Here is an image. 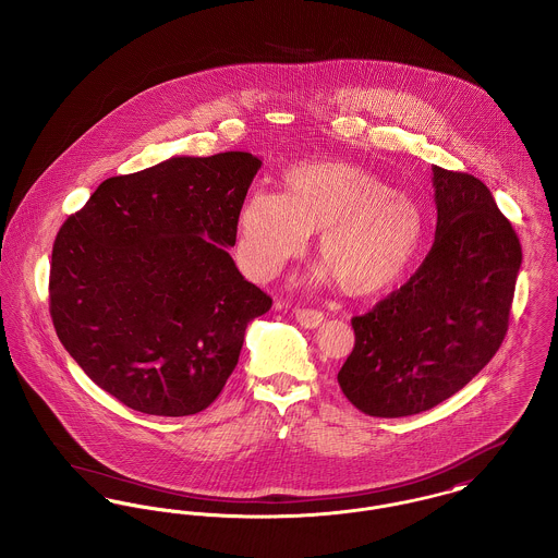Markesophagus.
Segmentation results:
<instances>
[{"mask_svg":"<svg viewBox=\"0 0 558 558\" xmlns=\"http://www.w3.org/2000/svg\"><path fill=\"white\" fill-rule=\"evenodd\" d=\"M295 318L296 323H299L301 327L316 328L323 325L325 314H323V312H318V310H301V307H296Z\"/></svg>","mask_w":558,"mask_h":558,"instance_id":"obj_1","label":"esophagus"}]
</instances>
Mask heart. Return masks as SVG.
Segmentation results:
<instances>
[{
    "mask_svg": "<svg viewBox=\"0 0 558 558\" xmlns=\"http://www.w3.org/2000/svg\"><path fill=\"white\" fill-rule=\"evenodd\" d=\"M287 194L257 190L238 217V253L257 278L276 276L318 231L325 265L350 295L390 289L417 253L424 219L415 199L364 166L303 162L284 174Z\"/></svg>",
    "mask_w": 558,
    "mask_h": 558,
    "instance_id": "1",
    "label": "heart"
}]
</instances>
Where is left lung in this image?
<instances>
[{"instance_id": "obj_1", "label": "left lung", "mask_w": 558, "mask_h": 558, "mask_svg": "<svg viewBox=\"0 0 558 558\" xmlns=\"http://www.w3.org/2000/svg\"><path fill=\"white\" fill-rule=\"evenodd\" d=\"M436 240L420 269L364 316L337 381L371 417H407L459 392L499 350L523 251L492 192L432 166Z\"/></svg>"}]
</instances>
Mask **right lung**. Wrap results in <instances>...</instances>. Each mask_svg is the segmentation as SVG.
I'll use <instances>...</instances> for the list:
<instances>
[{
    "label": "right lung",
    "instance_id": "1",
    "mask_svg": "<svg viewBox=\"0 0 558 558\" xmlns=\"http://www.w3.org/2000/svg\"><path fill=\"white\" fill-rule=\"evenodd\" d=\"M259 168L246 151H226L111 177L57 233V335L134 411H204L235 368L248 323L271 307L228 253Z\"/></svg>",
    "mask_w": 558,
    "mask_h": 558
}]
</instances>
